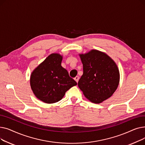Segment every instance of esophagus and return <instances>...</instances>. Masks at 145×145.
Segmentation results:
<instances>
[{
	"label": "esophagus",
	"instance_id": "esophagus-1",
	"mask_svg": "<svg viewBox=\"0 0 145 145\" xmlns=\"http://www.w3.org/2000/svg\"><path fill=\"white\" fill-rule=\"evenodd\" d=\"M74 79L76 80V82L78 83V81H79V76H76V77L74 78Z\"/></svg>",
	"mask_w": 145,
	"mask_h": 145
}]
</instances>
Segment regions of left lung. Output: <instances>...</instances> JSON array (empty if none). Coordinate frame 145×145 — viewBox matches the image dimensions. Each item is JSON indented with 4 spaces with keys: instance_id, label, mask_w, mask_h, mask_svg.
I'll return each instance as SVG.
<instances>
[{
    "instance_id": "left-lung-1",
    "label": "left lung",
    "mask_w": 145,
    "mask_h": 145,
    "mask_svg": "<svg viewBox=\"0 0 145 145\" xmlns=\"http://www.w3.org/2000/svg\"><path fill=\"white\" fill-rule=\"evenodd\" d=\"M83 73L78 86L85 97L95 103L110 97L119 83V72L115 62L105 53L92 50L80 55Z\"/></svg>"
}]
</instances>
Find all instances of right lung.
<instances>
[{"mask_svg": "<svg viewBox=\"0 0 145 145\" xmlns=\"http://www.w3.org/2000/svg\"><path fill=\"white\" fill-rule=\"evenodd\" d=\"M62 56L57 53L50 55L38 66L30 76V86L35 96L44 103L60 101L67 90L77 83L61 66Z\"/></svg>", "mask_w": 145, "mask_h": 145, "instance_id": "right-lung-1", "label": "right lung"}]
</instances>
